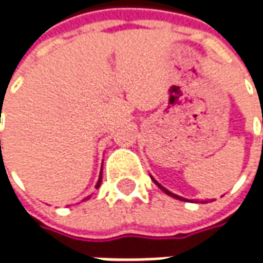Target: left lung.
Returning <instances> with one entry per match:
<instances>
[{"label":"left lung","instance_id":"1","mask_svg":"<svg viewBox=\"0 0 263 263\" xmlns=\"http://www.w3.org/2000/svg\"><path fill=\"white\" fill-rule=\"evenodd\" d=\"M154 181H155V180H154ZM155 183H157L158 186L161 187V189H162V190H164V192H165V193H167L168 196H173V197H176V199H180V200H186V199H183V197L177 196V195H174V193H171V192H168L167 189H165V187H162V186H161V184H159V183H158V181H155Z\"/></svg>","mask_w":263,"mask_h":263}]
</instances>
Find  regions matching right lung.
Wrapping results in <instances>:
<instances>
[{
  "mask_svg": "<svg viewBox=\"0 0 263 263\" xmlns=\"http://www.w3.org/2000/svg\"><path fill=\"white\" fill-rule=\"evenodd\" d=\"M0 143H1V142H0ZM101 181H102V173H101V176H99V180H98V183H96V189L101 186Z\"/></svg>",
  "mask_w": 263,
  "mask_h": 263,
  "instance_id": "1",
  "label": "right lung"
}]
</instances>
